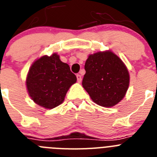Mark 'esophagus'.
Segmentation results:
<instances>
[{
	"mask_svg": "<svg viewBox=\"0 0 157 157\" xmlns=\"http://www.w3.org/2000/svg\"><path fill=\"white\" fill-rule=\"evenodd\" d=\"M76 77H77L78 82H81V81H82V76L80 75H76Z\"/></svg>",
	"mask_w": 157,
	"mask_h": 157,
	"instance_id": "1",
	"label": "esophagus"
}]
</instances>
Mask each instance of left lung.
I'll use <instances>...</instances> for the list:
<instances>
[{"label": "left lung", "mask_w": 157, "mask_h": 157, "mask_svg": "<svg viewBox=\"0 0 157 157\" xmlns=\"http://www.w3.org/2000/svg\"><path fill=\"white\" fill-rule=\"evenodd\" d=\"M82 86L94 103L110 108L125 97L130 75L121 59L110 50L90 54L85 63Z\"/></svg>", "instance_id": "1"}]
</instances>
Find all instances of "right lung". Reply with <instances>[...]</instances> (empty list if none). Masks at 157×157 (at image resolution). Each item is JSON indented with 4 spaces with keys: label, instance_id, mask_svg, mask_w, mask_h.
I'll return each instance as SVG.
<instances>
[{
    "label": "right lung",
    "instance_id": "1",
    "mask_svg": "<svg viewBox=\"0 0 157 157\" xmlns=\"http://www.w3.org/2000/svg\"><path fill=\"white\" fill-rule=\"evenodd\" d=\"M77 78L54 52L41 56L32 63L26 79L29 96L44 109H52L62 104L69 88Z\"/></svg>",
    "mask_w": 157,
    "mask_h": 157
}]
</instances>
